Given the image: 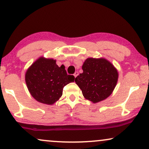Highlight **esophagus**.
I'll list each match as a JSON object with an SVG mask.
<instances>
[{
	"mask_svg": "<svg viewBox=\"0 0 149 149\" xmlns=\"http://www.w3.org/2000/svg\"><path fill=\"white\" fill-rule=\"evenodd\" d=\"M78 74H79V72L77 71V72H75L74 73V74H73V75H74V77H75V78H76V77H77V76H78Z\"/></svg>",
	"mask_w": 149,
	"mask_h": 149,
	"instance_id": "obj_1",
	"label": "esophagus"
}]
</instances>
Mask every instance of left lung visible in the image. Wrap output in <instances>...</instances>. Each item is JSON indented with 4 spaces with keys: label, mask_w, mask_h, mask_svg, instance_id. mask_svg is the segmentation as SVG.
I'll list each match as a JSON object with an SVG mask.
<instances>
[{
    "label": "left lung",
    "mask_w": 149,
    "mask_h": 149,
    "mask_svg": "<svg viewBox=\"0 0 149 149\" xmlns=\"http://www.w3.org/2000/svg\"><path fill=\"white\" fill-rule=\"evenodd\" d=\"M83 70L75 78L76 84L85 99L97 103L109 97L118 81L117 68L107 59L89 58L82 66Z\"/></svg>",
    "instance_id": "left-lung-1"
}]
</instances>
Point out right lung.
<instances>
[{
    "mask_svg": "<svg viewBox=\"0 0 149 149\" xmlns=\"http://www.w3.org/2000/svg\"><path fill=\"white\" fill-rule=\"evenodd\" d=\"M74 77L67 74L65 66L59 67L56 60L40 57L25 74L28 89L38 102L52 105L62 95L65 85L74 82Z\"/></svg>",
    "mask_w": 149,
    "mask_h": 149,
    "instance_id": "add662e5",
    "label": "right lung"
}]
</instances>
